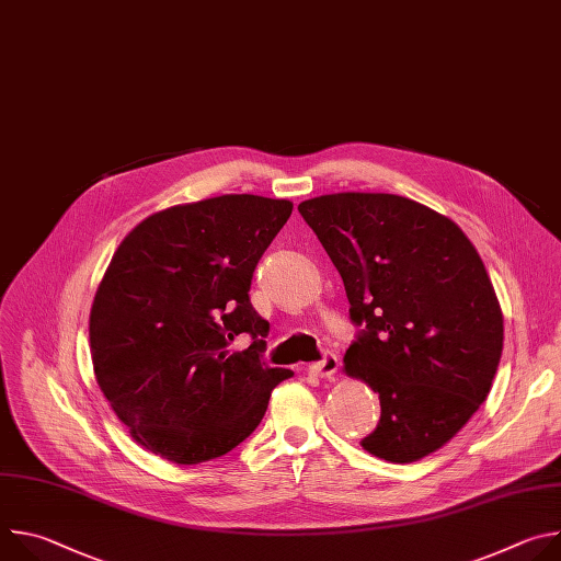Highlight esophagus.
<instances>
[{"mask_svg": "<svg viewBox=\"0 0 561 561\" xmlns=\"http://www.w3.org/2000/svg\"><path fill=\"white\" fill-rule=\"evenodd\" d=\"M337 368H340V359L333 353H327L319 362L308 364V373L317 375V377H333L337 373Z\"/></svg>", "mask_w": 561, "mask_h": 561, "instance_id": "esophagus-1", "label": "esophagus"}]
</instances>
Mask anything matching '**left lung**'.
Masks as SVG:
<instances>
[{
	"mask_svg": "<svg viewBox=\"0 0 561 561\" xmlns=\"http://www.w3.org/2000/svg\"><path fill=\"white\" fill-rule=\"evenodd\" d=\"M297 208L362 327L344 370L379 394L364 450L392 463L435 453L482 407L502 357L504 317L482 257L453 219L409 197L335 193Z\"/></svg>",
	"mask_w": 561,
	"mask_h": 561,
	"instance_id": "left-lung-1",
	"label": "left lung"
}]
</instances>
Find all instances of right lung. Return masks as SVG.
<instances>
[{"label":"right lung","instance_id":"1","mask_svg":"<svg viewBox=\"0 0 561 561\" xmlns=\"http://www.w3.org/2000/svg\"><path fill=\"white\" fill-rule=\"evenodd\" d=\"M290 213L288 199L210 197L146 217L115 251L91 308V355L111 409L146 450L186 466L221 457L293 377L262 359L268 322L249 297ZM237 334L254 344L230 354Z\"/></svg>","mask_w":561,"mask_h":561}]
</instances>
